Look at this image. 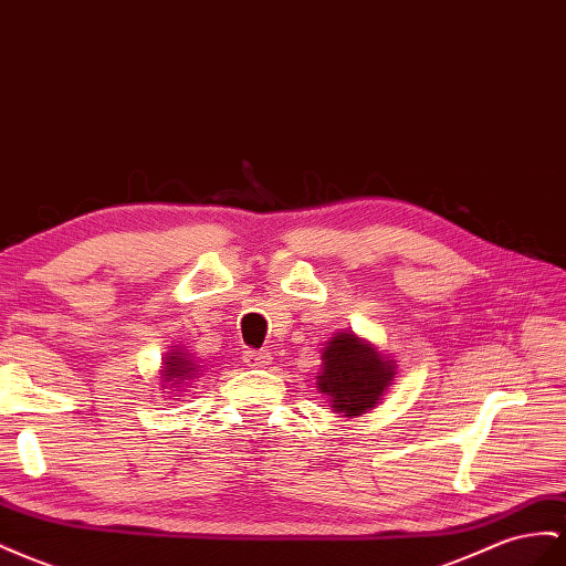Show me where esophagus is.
<instances>
[{
    "label": "esophagus",
    "instance_id": "esophagus-1",
    "mask_svg": "<svg viewBox=\"0 0 566 566\" xmlns=\"http://www.w3.org/2000/svg\"><path fill=\"white\" fill-rule=\"evenodd\" d=\"M242 359H245V364L252 366V369H259V366H266L271 361V353H266V349H245Z\"/></svg>",
    "mask_w": 566,
    "mask_h": 566
}]
</instances>
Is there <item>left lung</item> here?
<instances>
[{
    "instance_id": "8db88e82",
    "label": "left lung",
    "mask_w": 566,
    "mask_h": 566,
    "mask_svg": "<svg viewBox=\"0 0 566 566\" xmlns=\"http://www.w3.org/2000/svg\"><path fill=\"white\" fill-rule=\"evenodd\" d=\"M395 361L384 357L353 331L335 333L321 353L316 388L328 397L333 411L359 417L378 405L395 378Z\"/></svg>"
}]
</instances>
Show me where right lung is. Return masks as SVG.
Instances as JSON below:
<instances>
[{"instance_id":"right-lung-1","label":"right lung","mask_w":566,"mask_h":566,"mask_svg":"<svg viewBox=\"0 0 566 566\" xmlns=\"http://www.w3.org/2000/svg\"><path fill=\"white\" fill-rule=\"evenodd\" d=\"M197 371H200V364H197L186 349L174 347L171 353L164 355L161 376H164V384H169L171 388H180L182 384L197 378Z\"/></svg>"}]
</instances>
